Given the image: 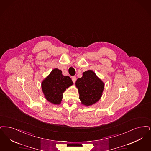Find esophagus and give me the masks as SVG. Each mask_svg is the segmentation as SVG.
<instances>
[{
	"label": "esophagus",
	"instance_id": "1",
	"mask_svg": "<svg viewBox=\"0 0 151 151\" xmlns=\"http://www.w3.org/2000/svg\"><path fill=\"white\" fill-rule=\"evenodd\" d=\"M72 79L73 82L74 83H75V82H76V80H77V78H76V76H73V77H72Z\"/></svg>",
	"mask_w": 151,
	"mask_h": 151
}]
</instances>
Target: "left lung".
Here are the masks:
<instances>
[{
  "label": "left lung",
  "instance_id": "8db88e82",
  "mask_svg": "<svg viewBox=\"0 0 151 151\" xmlns=\"http://www.w3.org/2000/svg\"><path fill=\"white\" fill-rule=\"evenodd\" d=\"M104 85L93 71L89 70L83 73L82 77L76 82L81 104L88 106L97 103L102 96Z\"/></svg>",
  "mask_w": 151,
  "mask_h": 151
}]
</instances>
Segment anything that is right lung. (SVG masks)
I'll return each mask as SVG.
<instances>
[{
  "mask_svg": "<svg viewBox=\"0 0 151 151\" xmlns=\"http://www.w3.org/2000/svg\"><path fill=\"white\" fill-rule=\"evenodd\" d=\"M73 85L70 77L64 76L61 70L55 68L43 80L41 87L46 100L53 104L59 105L61 103L63 92Z\"/></svg>",
  "mask_w": 151,
  "mask_h": 151,
  "instance_id": "obj_1",
  "label": "right lung"
}]
</instances>
